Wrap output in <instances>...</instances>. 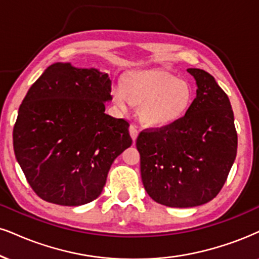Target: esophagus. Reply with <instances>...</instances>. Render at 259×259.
Masks as SVG:
<instances>
[{"label":"esophagus","mask_w":259,"mask_h":259,"mask_svg":"<svg viewBox=\"0 0 259 259\" xmlns=\"http://www.w3.org/2000/svg\"><path fill=\"white\" fill-rule=\"evenodd\" d=\"M130 135H131V138L133 139V142L136 143L137 138H138V135H139V131L137 127L135 126V124H131L130 126Z\"/></svg>","instance_id":"obj_1"}]
</instances>
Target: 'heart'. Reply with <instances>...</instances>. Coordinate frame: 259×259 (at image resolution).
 Instances as JSON below:
<instances>
[{"instance_id": "1", "label": "heart", "mask_w": 259, "mask_h": 259, "mask_svg": "<svg viewBox=\"0 0 259 259\" xmlns=\"http://www.w3.org/2000/svg\"><path fill=\"white\" fill-rule=\"evenodd\" d=\"M193 88L163 69L131 73L122 88L111 89V100L121 110L140 105L139 117L149 127H164L184 116L193 102Z\"/></svg>"}]
</instances>
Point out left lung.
Instances as JSON below:
<instances>
[{"mask_svg":"<svg viewBox=\"0 0 259 259\" xmlns=\"http://www.w3.org/2000/svg\"><path fill=\"white\" fill-rule=\"evenodd\" d=\"M187 72L196 80L197 96L185 116L137 138L145 191L171 207L202 205L218 196L238 148L228 96L207 72Z\"/></svg>","mask_w":259,"mask_h":259,"instance_id":"left-lung-1","label":"left lung"}]
</instances>
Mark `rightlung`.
Returning <instances> with one entry per match:
<instances>
[{
  "instance_id": "add662e5",
  "label": "right lung",
  "mask_w": 259,
  "mask_h": 259,
  "mask_svg": "<svg viewBox=\"0 0 259 259\" xmlns=\"http://www.w3.org/2000/svg\"><path fill=\"white\" fill-rule=\"evenodd\" d=\"M111 80L56 62L27 91L13 130L18 163L41 199L84 205L103 190L114 159L132 145L130 124L105 114Z\"/></svg>"
}]
</instances>
